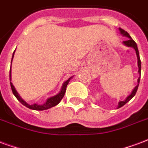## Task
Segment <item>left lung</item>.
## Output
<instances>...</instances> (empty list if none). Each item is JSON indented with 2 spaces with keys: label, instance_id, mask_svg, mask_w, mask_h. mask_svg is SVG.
Wrapping results in <instances>:
<instances>
[{
  "label": "left lung",
  "instance_id": "8db88e82",
  "mask_svg": "<svg viewBox=\"0 0 148 148\" xmlns=\"http://www.w3.org/2000/svg\"><path fill=\"white\" fill-rule=\"evenodd\" d=\"M119 31H120V33L124 36H126V37H128V40L125 41H123V44L126 47H133L134 50H135V51H136V57H137V65H138V73L139 75H140V77L138 78L137 79V85H136L134 89L132 91V93H131L130 95H129L126 98H125L124 101H121L119 102V105H118V108H119L123 107L124 104H125L128 101H130L132 98H133V97L135 96V94H136V91H137V89H138V86H139V83H140V74H141V62H140V55H139V51H138V48H137V45H136V42L133 40V39L131 38V36H130V34H129L126 31H125L124 29H121L119 28Z\"/></svg>",
  "mask_w": 148,
  "mask_h": 148
}]
</instances>
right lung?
I'll use <instances>...</instances> for the list:
<instances>
[{
  "label": "right lung",
  "instance_id": "1",
  "mask_svg": "<svg viewBox=\"0 0 148 148\" xmlns=\"http://www.w3.org/2000/svg\"><path fill=\"white\" fill-rule=\"evenodd\" d=\"M14 54H15V51H14V53H13L12 59H13ZM11 66H12V65H11ZM11 73H12V67H11V69H10L9 78H10V84H11V87H12V90L13 94L15 95V97H16V98H17V99L18 100V101H19L21 102L23 105H24V106L27 107L28 108H30V109H33V110H36V111H44V110L49 109V108H51L52 107H54V106H56L57 104H59V102L62 101V99L63 98V97H64V95H65L67 85L69 84V83L70 79L73 78V77H70L68 80L65 81V83L62 84V89H61V90H60L59 93L56 94V95H54V96L48 97L47 100L46 101V102L44 103L43 104H38L37 103H35V104H28L26 101H24V100L20 97V95L18 94L17 90H15V86H13V84H12V83L11 82V80H12V75H11Z\"/></svg>",
  "mask_w": 148,
  "mask_h": 148
}]
</instances>
